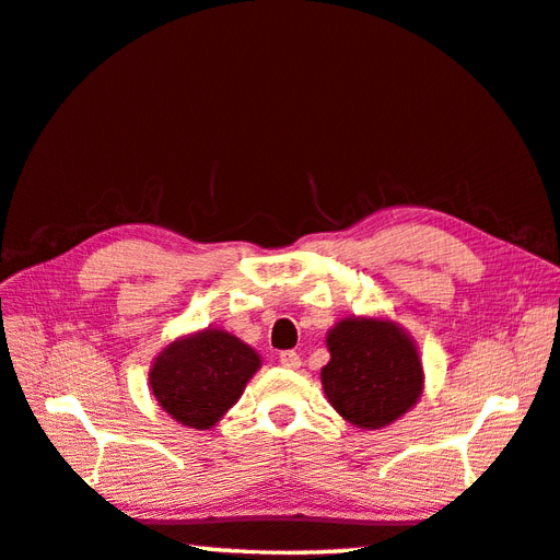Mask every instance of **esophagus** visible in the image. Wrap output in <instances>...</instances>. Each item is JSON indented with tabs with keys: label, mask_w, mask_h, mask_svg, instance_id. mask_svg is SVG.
I'll return each mask as SVG.
<instances>
[{
	"label": "esophagus",
	"mask_w": 560,
	"mask_h": 560,
	"mask_svg": "<svg viewBox=\"0 0 560 560\" xmlns=\"http://www.w3.org/2000/svg\"><path fill=\"white\" fill-rule=\"evenodd\" d=\"M280 364H282V368H288V370H296L302 364V358L296 355L294 350H282L280 352Z\"/></svg>",
	"instance_id": "1"
}]
</instances>
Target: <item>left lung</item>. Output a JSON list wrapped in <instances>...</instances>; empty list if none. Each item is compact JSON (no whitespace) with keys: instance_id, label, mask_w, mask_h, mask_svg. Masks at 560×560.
I'll use <instances>...</instances> for the list:
<instances>
[{"instance_id":"obj_1","label":"left lung","mask_w":560,"mask_h":560,"mask_svg":"<svg viewBox=\"0 0 560 560\" xmlns=\"http://www.w3.org/2000/svg\"><path fill=\"white\" fill-rule=\"evenodd\" d=\"M326 346V398L355 428H386L423 394L425 374L413 338L389 318L348 316L328 330Z\"/></svg>"}]
</instances>
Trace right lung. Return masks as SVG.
Listing matches in <instances>:
<instances>
[{"instance_id":"add662e5","label":"right lung","mask_w":560,"mask_h":560,"mask_svg":"<svg viewBox=\"0 0 560 560\" xmlns=\"http://www.w3.org/2000/svg\"><path fill=\"white\" fill-rule=\"evenodd\" d=\"M260 355L222 328H205L168 343L150 370L152 394L180 425L208 430L244 394Z\"/></svg>"}]
</instances>
